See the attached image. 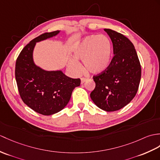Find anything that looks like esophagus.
I'll return each mask as SVG.
<instances>
[{
	"label": "esophagus",
	"instance_id": "esophagus-1",
	"mask_svg": "<svg viewBox=\"0 0 160 160\" xmlns=\"http://www.w3.org/2000/svg\"><path fill=\"white\" fill-rule=\"evenodd\" d=\"M87 80V79L86 78H81V84H83Z\"/></svg>",
	"mask_w": 160,
	"mask_h": 160
}]
</instances>
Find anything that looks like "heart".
<instances>
[{"mask_svg":"<svg viewBox=\"0 0 160 160\" xmlns=\"http://www.w3.org/2000/svg\"><path fill=\"white\" fill-rule=\"evenodd\" d=\"M112 52V42L108 37L91 35L83 39L73 50L75 58L69 59V66L73 72L78 74L82 71V67L77 60H81L87 72L100 73L108 68Z\"/></svg>","mask_w":160,"mask_h":160,"instance_id":"heart-1","label":"heart"}]
</instances>
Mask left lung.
Returning a JSON list of instances; mask_svg holds the SVG:
<instances>
[{"instance_id": "obj_1", "label": "left lung", "mask_w": 160, "mask_h": 160, "mask_svg": "<svg viewBox=\"0 0 160 160\" xmlns=\"http://www.w3.org/2000/svg\"><path fill=\"white\" fill-rule=\"evenodd\" d=\"M113 46L114 57L105 71L92 77L95 88L91 92L95 104L106 112L121 109L138 91L141 66L133 43L113 30L105 28Z\"/></svg>"}]
</instances>
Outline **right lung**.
I'll return each instance as SVG.
<instances>
[{"instance_id": "right-lung-1", "label": "right lung", "mask_w": 160, "mask_h": 160, "mask_svg": "<svg viewBox=\"0 0 160 160\" xmlns=\"http://www.w3.org/2000/svg\"><path fill=\"white\" fill-rule=\"evenodd\" d=\"M59 32L60 31L46 32L31 41L22 49L16 63L15 76L22 101L43 115H52L62 110L68 103L73 89L80 85V78H71L61 70L46 71L33 61L36 43Z\"/></svg>"}]
</instances>
